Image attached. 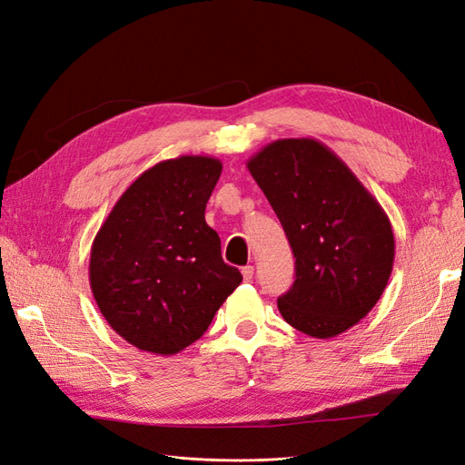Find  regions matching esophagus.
Segmentation results:
<instances>
[{"label": "esophagus", "instance_id": "1", "mask_svg": "<svg viewBox=\"0 0 465 465\" xmlns=\"http://www.w3.org/2000/svg\"><path fill=\"white\" fill-rule=\"evenodd\" d=\"M242 277H244V281H250L252 277H254V265L242 267Z\"/></svg>", "mask_w": 465, "mask_h": 465}]
</instances>
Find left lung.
I'll list each match as a JSON object with an SVG mask.
<instances>
[{
  "mask_svg": "<svg viewBox=\"0 0 465 465\" xmlns=\"http://www.w3.org/2000/svg\"><path fill=\"white\" fill-rule=\"evenodd\" d=\"M283 224L297 265L277 299L294 330L330 340L367 316L388 285L396 241L382 205L312 137L277 139L248 163Z\"/></svg>",
  "mask_w": 465,
  "mask_h": 465,
  "instance_id": "left-lung-1",
  "label": "left lung"
}]
</instances>
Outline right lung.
Returning a JSON list of instances; mask_svg holds the SVG:
<instances>
[{
	"label": "right lung",
	"mask_w": 465,
	"mask_h": 465,
	"mask_svg": "<svg viewBox=\"0 0 465 465\" xmlns=\"http://www.w3.org/2000/svg\"><path fill=\"white\" fill-rule=\"evenodd\" d=\"M221 171L207 154L157 163L120 195L94 236L89 283L98 311L147 353L174 355L200 340L241 285L205 223Z\"/></svg>",
	"instance_id": "1"
}]
</instances>
